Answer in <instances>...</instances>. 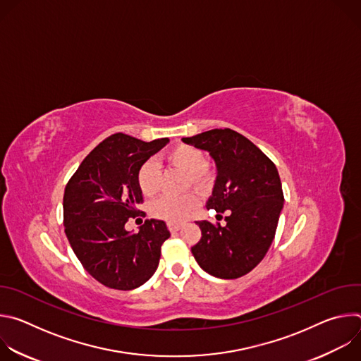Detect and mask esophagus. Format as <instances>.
<instances>
[{
	"label": "esophagus",
	"instance_id": "obj_1",
	"mask_svg": "<svg viewBox=\"0 0 361 361\" xmlns=\"http://www.w3.org/2000/svg\"><path fill=\"white\" fill-rule=\"evenodd\" d=\"M181 226L183 224H180V223H169V230L171 233H176V231H178L181 228Z\"/></svg>",
	"mask_w": 361,
	"mask_h": 361
}]
</instances>
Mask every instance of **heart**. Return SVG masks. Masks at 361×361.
Returning <instances> with one entry per match:
<instances>
[{"mask_svg": "<svg viewBox=\"0 0 361 361\" xmlns=\"http://www.w3.org/2000/svg\"><path fill=\"white\" fill-rule=\"evenodd\" d=\"M166 160L183 169L190 176V183L197 188H204L212 180V173L205 166L204 152L191 145H177L166 156ZM137 184L145 197H152L160 191L161 170L154 160H147L137 173ZM198 198L194 192L184 195H164L152 204L151 212L157 219L169 223H180L197 207Z\"/></svg>", "mask_w": 361, "mask_h": 361, "instance_id": "heart-1", "label": "heart"}]
</instances>
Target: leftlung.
<instances>
[{
  "label": "left lung",
  "mask_w": 361,
  "mask_h": 361,
  "mask_svg": "<svg viewBox=\"0 0 361 361\" xmlns=\"http://www.w3.org/2000/svg\"><path fill=\"white\" fill-rule=\"evenodd\" d=\"M181 141L207 151L214 160L217 177L205 207L227 213L224 227L197 221L201 240L191 252L205 273L238 279L264 259L274 240L284 204L279 171L259 147L230 128Z\"/></svg>",
  "instance_id": "obj_1"
}]
</instances>
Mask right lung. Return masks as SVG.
Segmentation results:
<instances>
[{
    "label": "right lung",
    "instance_id": "obj_1",
    "mask_svg": "<svg viewBox=\"0 0 361 361\" xmlns=\"http://www.w3.org/2000/svg\"><path fill=\"white\" fill-rule=\"evenodd\" d=\"M169 142L113 134L88 154L66 187V235L82 267L110 288L134 290L159 267L170 237L166 223L147 220L138 233L127 231L126 223L142 202L138 169Z\"/></svg>",
    "mask_w": 361,
    "mask_h": 361
}]
</instances>
